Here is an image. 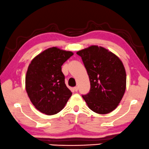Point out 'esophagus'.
I'll return each mask as SVG.
<instances>
[{
    "mask_svg": "<svg viewBox=\"0 0 149 149\" xmlns=\"http://www.w3.org/2000/svg\"><path fill=\"white\" fill-rule=\"evenodd\" d=\"M74 91L75 92H77V91H78V87L77 86H75L74 88Z\"/></svg>",
    "mask_w": 149,
    "mask_h": 149,
    "instance_id": "obj_1",
    "label": "esophagus"
}]
</instances>
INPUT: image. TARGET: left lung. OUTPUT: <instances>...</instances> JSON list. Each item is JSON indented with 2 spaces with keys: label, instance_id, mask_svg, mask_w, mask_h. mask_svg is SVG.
<instances>
[{
  "label": "left lung",
  "instance_id": "8db88e82",
  "mask_svg": "<svg viewBox=\"0 0 149 149\" xmlns=\"http://www.w3.org/2000/svg\"><path fill=\"white\" fill-rule=\"evenodd\" d=\"M81 57L91 84L90 91L82 95L89 109L100 114L117 107L126 88V73L117 56L96 45L77 52Z\"/></svg>",
  "mask_w": 149,
  "mask_h": 149
}]
</instances>
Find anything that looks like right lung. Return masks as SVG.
<instances>
[{"label":"right lung","mask_w":149,"mask_h":149,"mask_svg":"<svg viewBox=\"0 0 149 149\" xmlns=\"http://www.w3.org/2000/svg\"><path fill=\"white\" fill-rule=\"evenodd\" d=\"M72 55V52L51 47L36 56L29 64L26 90L31 102L40 112L56 114L63 109L71 97L61 66Z\"/></svg>","instance_id":"obj_1"}]
</instances>
